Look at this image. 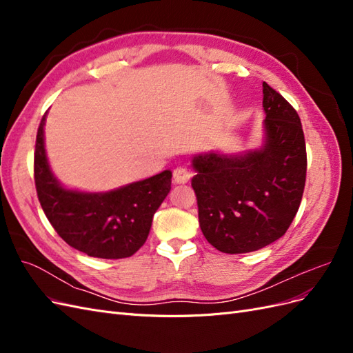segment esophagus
<instances>
[{
	"label": "esophagus",
	"instance_id": "1",
	"mask_svg": "<svg viewBox=\"0 0 353 353\" xmlns=\"http://www.w3.org/2000/svg\"><path fill=\"white\" fill-rule=\"evenodd\" d=\"M190 170L184 166H178L174 169V183L175 184H185L190 181Z\"/></svg>",
	"mask_w": 353,
	"mask_h": 353
}]
</instances>
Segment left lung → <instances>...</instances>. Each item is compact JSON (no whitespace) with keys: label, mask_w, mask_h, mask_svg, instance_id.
<instances>
[{"label":"left lung","mask_w":353,"mask_h":353,"mask_svg":"<svg viewBox=\"0 0 353 353\" xmlns=\"http://www.w3.org/2000/svg\"><path fill=\"white\" fill-rule=\"evenodd\" d=\"M263 110L259 150L193 159L200 228L223 253H249L279 240L302 201L307 160L301 117L266 82Z\"/></svg>","instance_id":"1"}]
</instances>
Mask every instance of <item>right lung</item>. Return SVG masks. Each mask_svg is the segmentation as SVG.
<instances>
[{"mask_svg":"<svg viewBox=\"0 0 353 353\" xmlns=\"http://www.w3.org/2000/svg\"><path fill=\"white\" fill-rule=\"evenodd\" d=\"M46 114L35 144L34 176L38 200L59 236L92 258H130L145 243L153 215L170 190L172 172L108 193H81L61 187L52 175L44 148Z\"/></svg>","mask_w":353,"mask_h":353,"instance_id":"right-lung-1","label":"right lung"}]
</instances>
